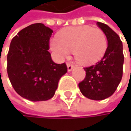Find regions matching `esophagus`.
<instances>
[{
	"label": "esophagus",
	"mask_w": 131,
	"mask_h": 131,
	"mask_svg": "<svg viewBox=\"0 0 131 131\" xmlns=\"http://www.w3.org/2000/svg\"><path fill=\"white\" fill-rule=\"evenodd\" d=\"M67 70H68V72H70V71L73 69V66L72 65V64H67Z\"/></svg>",
	"instance_id": "esophagus-1"
}]
</instances>
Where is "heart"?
<instances>
[{
    "label": "heart",
    "mask_w": 131,
    "mask_h": 131,
    "mask_svg": "<svg viewBox=\"0 0 131 131\" xmlns=\"http://www.w3.org/2000/svg\"><path fill=\"white\" fill-rule=\"evenodd\" d=\"M108 47L105 34L100 29L83 26L61 30L50 41V48L59 58L73 50L75 60L84 66L92 65L104 56Z\"/></svg>",
    "instance_id": "1"
}]
</instances>
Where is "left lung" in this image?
<instances>
[{"instance_id":"obj_1","label":"left lung","mask_w":131,"mask_h":131,"mask_svg":"<svg viewBox=\"0 0 131 131\" xmlns=\"http://www.w3.org/2000/svg\"><path fill=\"white\" fill-rule=\"evenodd\" d=\"M108 41V48L102 60L95 65L85 67L86 77L79 83L82 94L92 100H103L117 90L123 74V45L118 35L108 25L97 22Z\"/></svg>"}]
</instances>
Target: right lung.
<instances>
[{"label":"right lung","instance_id":"obj_1","mask_svg":"<svg viewBox=\"0 0 131 131\" xmlns=\"http://www.w3.org/2000/svg\"><path fill=\"white\" fill-rule=\"evenodd\" d=\"M53 30L42 23L32 24L13 38L7 54V74L13 89L32 102L51 99L67 66L55 64L48 51Z\"/></svg>","mask_w":131,"mask_h":131}]
</instances>
